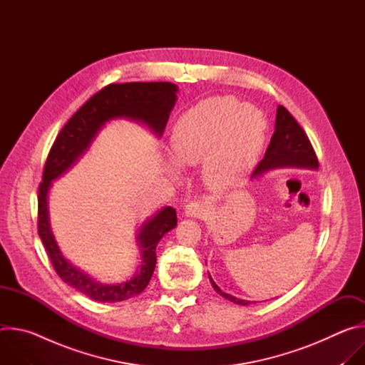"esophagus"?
Returning <instances> with one entry per match:
<instances>
[{
	"instance_id": "obj_1",
	"label": "esophagus",
	"mask_w": 365,
	"mask_h": 365,
	"mask_svg": "<svg viewBox=\"0 0 365 365\" xmlns=\"http://www.w3.org/2000/svg\"><path fill=\"white\" fill-rule=\"evenodd\" d=\"M206 212H207V205L206 202H202V200L189 202L185 207V214L192 218H203Z\"/></svg>"
}]
</instances>
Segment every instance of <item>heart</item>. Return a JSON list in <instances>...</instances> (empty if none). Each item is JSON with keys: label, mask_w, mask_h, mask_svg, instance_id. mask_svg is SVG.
<instances>
[{"label": "heart", "mask_w": 365, "mask_h": 365, "mask_svg": "<svg viewBox=\"0 0 365 365\" xmlns=\"http://www.w3.org/2000/svg\"><path fill=\"white\" fill-rule=\"evenodd\" d=\"M263 113L231 96L206 99L176 123L170 138L179 166L203 163L205 180L214 187L238 182L257 160L266 140Z\"/></svg>", "instance_id": "b5f03b06"}]
</instances>
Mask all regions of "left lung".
Instances as JSON below:
<instances>
[{"instance_id": "8db88e82", "label": "left lung", "mask_w": 365, "mask_h": 365, "mask_svg": "<svg viewBox=\"0 0 365 365\" xmlns=\"http://www.w3.org/2000/svg\"><path fill=\"white\" fill-rule=\"evenodd\" d=\"M319 165L317 153L312 147L310 140L307 138L304 130L299 125L294 117L283 107H277L276 114V130L272 135L270 144L266 150L264 159L258 163L251 178L263 175L267 170L279 169V168H314L317 169ZM211 279V277H210ZM212 287L218 294L231 300L237 304H250L248 300L237 299L228 293H224L215 282L211 279Z\"/></svg>"}]
</instances>
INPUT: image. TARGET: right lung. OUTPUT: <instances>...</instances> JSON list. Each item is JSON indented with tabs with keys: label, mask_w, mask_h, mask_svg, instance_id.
<instances>
[{
	"label": "right lung",
	"mask_w": 365,
	"mask_h": 365,
	"mask_svg": "<svg viewBox=\"0 0 365 365\" xmlns=\"http://www.w3.org/2000/svg\"><path fill=\"white\" fill-rule=\"evenodd\" d=\"M176 92L178 86L170 82H130L103 86L72 115L48 151L37 193L38 237L58 276L92 300L123 302L147 287L158 262L155 247L166 232L178 225L176 211L172 206H166L141 227L137 240L143 263L131 280L120 284H101L68 262L50 231L47 192L51 180L58 179L81 158L99 128L113 118L125 117L141 121L162 135L176 102Z\"/></svg>",
	"instance_id": "obj_1"
}]
</instances>
